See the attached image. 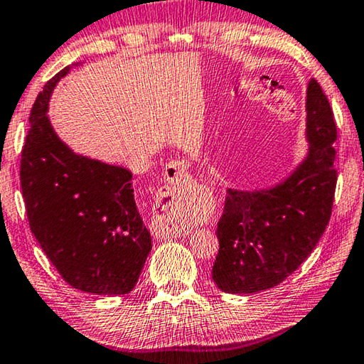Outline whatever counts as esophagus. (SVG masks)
Returning <instances> with one entry per match:
<instances>
[{
	"label": "esophagus",
	"mask_w": 364,
	"mask_h": 364,
	"mask_svg": "<svg viewBox=\"0 0 364 364\" xmlns=\"http://www.w3.org/2000/svg\"><path fill=\"white\" fill-rule=\"evenodd\" d=\"M188 173V164L186 161H171V164L165 168V178L170 184H175V186H180L183 181L186 180ZM154 233L159 236V238H176V236L186 235V227H183L181 223L175 222H159L154 227Z\"/></svg>",
	"instance_id": "esophagus-1"
}]
</instances>
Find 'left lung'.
<instances>
[{
	"label": "left lung",
	"instance_id": "1",
	"mask_svg": "<svg viewBox=\"0 0 364 364\" xmlns=\"http://www.w3.org/2000/svg\"><path fill=\"white\" fill-rule=\"evenodd\" d=\"M309 154L290 178L261 191L228 189L217 223L212 279L227 293H256L284 282L304 262L331 220L337 186V126L324 90L306 94Z\"/></svg>",
	"mask_w": 364,
	"mask_h": 364
}]
</instances>
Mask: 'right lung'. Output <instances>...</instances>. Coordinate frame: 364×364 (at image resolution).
<instances>
[{
  "label": "right lung",
  "instance_id": "obj_1",
  "mask_svg": "<svg viewBox=\"0 0 364 364\" xmlns=\"http://www.w3.org/2000/svg\"><path fill=\"white\" fill-rule=\"evenodd\" d=\"M69 68L40 92L21 154V188L28 225L69 285L94 295L134 288L152 250L137 210L132 175L74 154L47 117L50 94Z\"/></svg>",
  "mask_w": 364,
  "mask_h": 364
}]
</instances>
